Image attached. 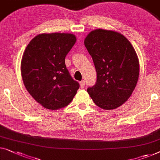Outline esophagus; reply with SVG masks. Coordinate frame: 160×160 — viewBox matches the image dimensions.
Instances as JSON below:
<instances>
[{"label":"esophagus","mask_w":160,"mask_h":160,"mask_svg":"<svg viewBox=\"0 0 160 160\" xmlns=\"http://www.w3.org/2000/svg\"><path fill=\"white\" fill-rule=\"evenodd\" d=\"M79 84H80V87H81V88H84V86H85V82H84V80L81 81Z\"/></svg>","instance_id":"34e87169"}]
</instances>
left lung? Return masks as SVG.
<instances>
[{
	"label": "left lung",
	"mask_w": 160,
	"mask_h": 160,
	"mask_svg": "<svg viewBox=\"0 0 160 160\" xmlns=\"http://www.w3.org/2000/svg\"><path fill=\"white\" fill-rule=\"evenodd\" d=\"M84 45L93 60L97 82L87 92L104 110H113L128 100L139 76L137 54L126 37L112 30L90 32Z\"/></svg>",
	"instance_id": "1"
}]
</instances>
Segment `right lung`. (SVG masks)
<instances>
[{
    "mask_svg": "<svg viewBox=\"0 0 160 160\" xmlns=\"http://www.w3.org/2000/svg\"><path fill=\"white\" fill-rule=\"evenodd\" d=\"M71 33L40 34L29 42L21 62L24 84L43 108L58 110L69 105L79 88L65 64L76 43Z\"/></svg>",
    "mask_w": 160,
    "mask_h": 160,
    "instance_id": "1",
    "label": "right lung"
}]
</instances>
